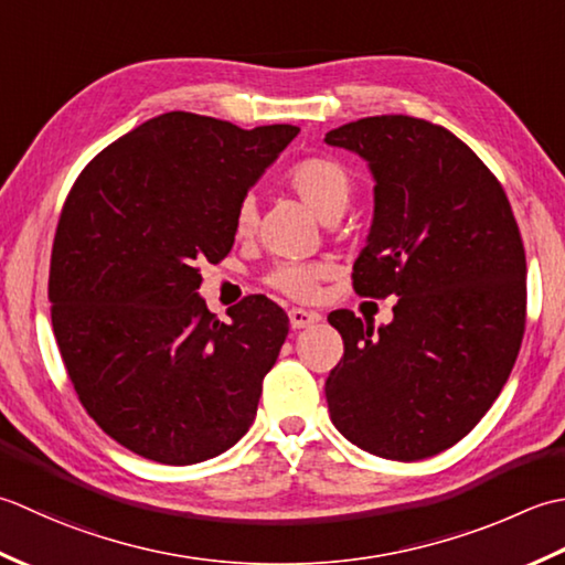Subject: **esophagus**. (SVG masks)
Here are the masks:
<instances>
[{"label": "esophagus", "mask_w": 565, "mask_h": 565, "mask_svg": "<svg viewBox=\"0 0 565 565\" xmlns=\"http://www.w3.org/2000/svg\"><path fill=\"white\" fill-rule=\"evenodd\" d=\"M321 317L317 312H309V309H290V324L292 329H307L317 324Z\"/></svg>", "instance_id": "1"}]
</instances>
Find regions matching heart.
<instances>
[{
	"label": "heart",
	"mask_w": 565,
	"mask_h": 565,
	"mask_svg": "<svg viewBox=\"0 0 565 565\" xmlns=\"http://www.w3.org/2000/svg\"><path fill=\"white\" fill-rule=\"evenodd\" d=\"M290 188L297 192L309 210L321 222L343 214L351 202L353 178L351 172L331 158H307L297 163L287 175ZM256 228V202L246 198L236 210V234L248 236ZM324 278V268L312 263H280L268 275V282L295 299H309L317 295V285Z\"/></svg>",
	"instance_id": "1"
}]
</instances>
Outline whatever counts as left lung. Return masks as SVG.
Listing matches in <instances>:
<instances>
[{
  "label": "left lung",
  "instance_id": "left-lung-1",
  "mask_svg": "<svg viewBox=\"0 0 565 565\" xmlns=\"http://www.w3.org/2000/svg\"><path fill=\"white\" fill-rule=\"evenodd\" d=\"M324 141L363 158L375 182L355 292L397 297L390 324L329 315L343 339L324 385L331 422L380 458L436 456L492 407L522 347L526 260L512 206L463 141L424 119L365 117Z\"/></svg>",
  "mask_w": 565,
  "mask_h": 565
}]
</instances>
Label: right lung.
<instances>
[{
	"label": "right lung",
	"instance_id": "obj_1",
	"mask_svg": "<svg viewBox=\"0 0 565 565\" xmlns=\"http://www.w3.org/2000/svg\"><path fill=\"white\" fill-rule=\"evenodd\" d=\"M297 134L166 111L105 148L67 194L53 333L87 414L129 451L202 463L256 419L290 321L263 295L218 321L200 266L232 250L238 204Z\"/></svg>",
	"mask_w": 565,
	"mask_h": 565
}]
</instances>
